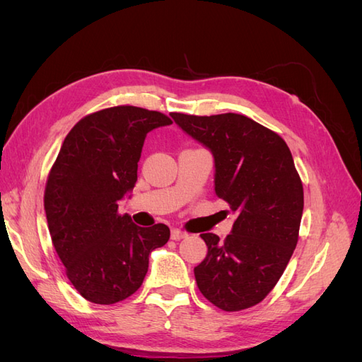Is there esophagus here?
Instances as JSON below:
<instances>
[{
	"instance_id": "34e87169",
	"label": "esophagus",
	"mask_w": 362,
	"mask_h": 362,
	"mask_svg": "<svg viewBox=\"0 0 362 362\" xmlns=\"http://www.w3.org/2000/svg\"><path fill=\"white\" fill-rule=\"evenodd\" d=\"M187 237H189V234H187V233H185V231H181V229H177V228L172 229V233H170V238H172V240H177V242H178V240L187 238Z\"/></svg>"
}]
</instances>
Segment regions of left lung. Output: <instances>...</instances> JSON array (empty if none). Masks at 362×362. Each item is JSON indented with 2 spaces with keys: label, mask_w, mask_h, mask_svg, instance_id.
I'll list each match as a JSON object with an SVG mask.
<instances>
[{
  "label": "left lung",
  "mask_w": 362,
  "mask_h": 362,
  "mask_svg": "<svg viewBox=\"0 0 362 362\" xmlns=\"http://www.w3.org/2000/svg\"><path fill=\"white\" fill-rule=\"evenodd\" d=\"M214 157V192L237 214L223 242L201 234L208 252L194 267L198 288L223 311L259 303L276 286L298 245L303 187L282 137L243 115L172 113Z\"/></svg>",
  "instance_id": "obj_1"
}]
</instances>
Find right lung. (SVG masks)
Wrapping results in <instances>:
<instances>
[{
	"instance_id": "obj_1",
	"label": "right lung",
	"mask_w": 362,
	"mask_h": 362,
	"mask_svg": "<svg viewBox=\"0 0 362 362\" xmlns=\"http://www.w3.org/2000/svg\"><path fill=\"white\" fill-rule=\"evenodd\" d=\"M170 124L160 112L117 105L87 115L63 141L43 205L52 245L86 300L129 298L146 276L151 252L168 243L164 223L141 228L117 210L134 189L146 134Z\"/></svg>"
}]
</instances>
